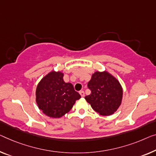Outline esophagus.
<instances>
[{"instance_id": "1", "label": "esophagus", "mask_w": 156, "mask_h": 156, "mask_svg": "<svg viewBox=\"0 0 156 156\" xmlns=\"http://www.w3.org/2000/svg\"><path fill=\"white\" fill-rule=\"evenodd\" d=\"M79 93H80V96L82 97H83L85 96V92H84V91H80V92H79Z\"/></svg>"}]
</instances>
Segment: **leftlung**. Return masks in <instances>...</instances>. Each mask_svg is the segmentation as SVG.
Instances as JSON below:
<instances>
[{
  "mask_svg": "<svg viewBox=\"0 0 156 156\" xmlns=\"http://www.w3.org/2000/svg\"><path fill=\"white\" fill-rule=\"evenodd\" d=\"M87 87L91 94L85 97L92 108L102 115H110L121 104L122 89L120 83L108 72H95Z\"/></svg>",
  "mask_w": 156,
  "mask_h": 156,
  "instance_id": "1",
  "label": "left lung"
}]
</instances>
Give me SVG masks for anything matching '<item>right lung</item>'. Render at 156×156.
Returning a JSON list of instances; mask_svg holds the SVG:
<instances>
[{"label": "right lung", "instance_id": "1", "mask_svg": "<svg viewBox=\"0 0 156 156\" xmlns=\"http://www.w3.org/2000/svg\"><path fill=\"white\" fill-rule=\"evenodd\" d=\"M64 74L52 71L45 76L36 88V102L38 108L46 115L60 118L73 107L76 100L80 98L73 85L65 83Z\"/></svg>", "mask_w": 156, "mask_h": 156}]
</instances>
